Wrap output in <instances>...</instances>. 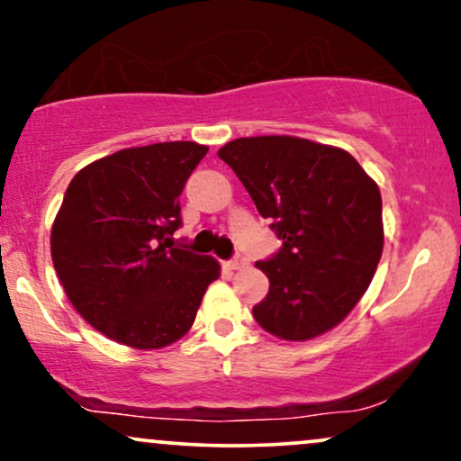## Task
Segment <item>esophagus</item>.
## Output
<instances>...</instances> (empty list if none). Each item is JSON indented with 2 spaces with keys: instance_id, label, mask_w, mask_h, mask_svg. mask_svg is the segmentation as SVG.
<instances>
[{
  "instance_id": "esophagus-1",
  "label": "esophagus",
  "mask_w": 461,
  "mask_h": 461,
  "mask_svg": "<svg viewBox=\"0 0 461 461\" xmlns=\"http://www.w3.org/2000/svg\"><path fill=\"white\" fill-rule=\"evenodd\" d=\"M229 265H230V269H243V267L248 265V258L243 257V254H235Z\"/></svg>"
}]
</instances>
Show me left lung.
<instances>
[{
    "label": "left lung",
    "instance_id": "obj_1",
    "mask_svg": "<svg viewBox=\"0 0 461 461\" xmlns=\"http://www.w3.org/2000/svg\"><path fill=\"white\" fill-rule=\"evenodd\" d=\"M218 156L271 220L282 248L258 260L269 293L252 308L265 331L303 342L344 321L383 254V198L348 151L297 136H249Z\"/></svg>",
    "mask_w": 461,
    "mask_h": 461
}]
</instances>
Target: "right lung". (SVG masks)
Segmentation results:
<instances>
[{
  "instance_id": "1",
  "label": "right lung",
  "mask_w": 461,
  "mask_h": 461,
  "mask_svg": "<svg viewBox=\"0 0 461 461\" xmlns=\"http://www.w3.org/2000/svg\"><path fill=\"white\" fill-rule=\"evenodd\" d=\"M209 147L122 149L78 170L50 230L61 286L85 321L139 350L190 331L218 260L175 246L179 194Z\"/></svg>"
}]
</instances>
